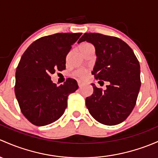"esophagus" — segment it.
I'll return each mask as SVG.
<instances>
[{"mask_svg": "<svg viewBox=\"0 0 158 158\" xmlns=\"http://www.w3.org/2000/svg\"><path fill=\"white\" fill-rule=\"evenodd\" d=\"M83 85H84L83 82H81V81H78V85H79V88L82 87V86Z\"/></svg>", "mask_w": 158, "mask_h": 158, "instance_id": "obj_1", "label": "esophagus"}]
</instances>
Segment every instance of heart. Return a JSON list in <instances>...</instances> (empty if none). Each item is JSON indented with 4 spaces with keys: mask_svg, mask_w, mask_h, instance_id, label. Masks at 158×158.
<instances>
[{
    "mask_svg": "<svg viewBox=\"0 0 158 158\" xmlns=\"http://www.w3.org/2000/svg\"><path fill=\"white\" fill-rule=\"evenodd\" d=\"M91 44H89V43H86V42H84V43H82V44L79 45V48H85V47H88V46H90ZM88 69H77V70H76L75 72L73 73V75L75 76V77H77V78H79V79H85V78L88 75Z\"/></svg>",
    "mask_w": 158,
    "mask_h": 158,
    "instance_id": "obj_1",
    "label": "heart"
}]
</instances>
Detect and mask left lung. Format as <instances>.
Wrapping results in <instances>:
<instances>
[{
	"label": "left lung",
	"mask_w": 158,
	"mask_h": 158,
	"mask_svg": "<svg viewBox=\"0 0 158 158\" xmlns=\"http://www.w3.org/2000/svg\"><path fill=\"white\" fill-rule=\"evenodd\" d=\"M85 41L95 48L97 60L92 74L108 82L105 90L92 84L94 92L86 98V107L98 122L117 125L129 117L136 104L141 87L139 62L132 48L119 38L85 33L78 43Z\"/></svg>",
	"instance_id": "obj_1"
}]
</instances>
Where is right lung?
<instances>
[{
	"mask_svg": "<svg viewBox=\"0 0 158 158\" xmlns=\"http://www.w3.org/2000/svg\"><path fill=\"white\" fill-rule=\"evenodd\" d=\"M82 33H57L37 39L26 49L16 71L15 94L21 112L38 127L57 120L67 107L68 96L77 82L53 83L51 75L66 69V57Z\"/></svg>",
	"mask_w": 158,
	"mask_h": 158,
	"instance_id": "right-lung-1",
	"label": "right lung"
}]
</instances>
